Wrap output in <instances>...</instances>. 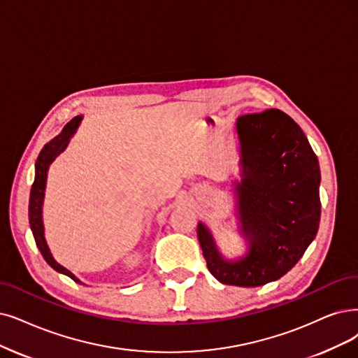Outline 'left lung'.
<instances>
[{
	"instance_id": "8db88e82",
	"label": "left lung",
	"mask_w": 358,
	"mask_h": 358,
	"mask_svg": "<svg viewBox=\"0 0 358 358\" xmlns=\"http://www.w3.org/2000/svg\"><path fill=\"white\" fill-rule=\"evenodd\" d=\"M236 131L244 164L239 214L250 254L223 262L203 223L196 232L210 273L224 285L250 288L288 273L316 236L320 170L301 127L278 108L244 114Z\"/></svg>"
}]
</instances>
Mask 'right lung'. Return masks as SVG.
I'll list each match as a JSON object with an SVG mask.
<instances>
[{"label": "right lung", "mask_w": 358, "mask_h": 358, "mask_svg": "<svg viewBox=\"0 0 358 358\" xmlns=\"http://www.w3.org/2000/svg\"><path fill=\"white\" fill-rule=\"evenodd\" d=\"M82 117H75L71 119L64 127L60 135H57L50 144H47L42 151L39 152V157L36 160V166H35V180L32 183V189H31V199H29V223H31V229L32 234L35 238L36 245L44 257L45 262L57 271H60L63 275H67L70 279H73L75 282L80 283V280L78 278H75L73 275L70 273L67 268H64L63 266H60L57 263L47 247V242L44 238V226H42V199H44V189H45V180H47V170L48 166L55 160V157L59 155L62 151H64V148L67 147L69 141L71 138V135L75 134L76 127L79 126Z\"/></svg>", "instance_id": "obj_1"}]
</instances>
